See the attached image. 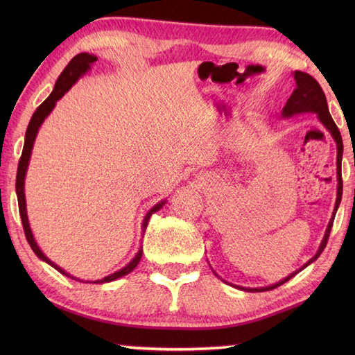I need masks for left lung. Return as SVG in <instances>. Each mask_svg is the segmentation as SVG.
Wrapping results in <instances>:
<instances>
[{
    "instance_id": "8db88e82",
    "label": "left lung",
    "mask_w": 355,
    "mask_h": 355,
    "mask_svg": "<svg viewBox=\"0 0 355 355\" xmlns=\"http://www.w3.org/2000/svg\"><path fill=\"white\" fill-rule=\"evenodd\" d=\"M294 80H296V89H294L293 94L290 96V99L286 101L285 107L282 110V117L284 119H290L296 114H300V112H313V114L318 116L319 122L327 128V131L331 134V137L334 139L336 145H337V198H336V206H334V212L333 216H331V220L328 223V227L325 230V235H323L322 243L319 245V250L315 252V254L313 258L308 261L304 267H300L299 270L293 271L290 276H286L282 281H279L277 284L273 285H268V286H259V288H245V286H238L239 290H244V291H253V293H258V291H268V290H273L276 286L285 284L286 281H290L293 276H296L299 271H302L305 267L310 266L311 262H314L315 259L319 258L320 253L323 252V248L327 247L328 243V238H329V232L333 229V223H334V216L337 214V209L340 206V201H342V192H343V182H342V155H343V141H342V135L340 131H338L337 125L334 123L333 117L329 114V110H328V103H327V97L325 93H323L322 87L319 85V82L315 80L313 76H310L308 73L304 71H294L293 73ZM215 273V271H214Z\"/></svg>"
}]
</instances>
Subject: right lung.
I'll return each mask as SVG.
<instances>
[{"instance_id": "add662e5", "label": "right lung", "mask_w": 355, "mask_h": 355, "mask_svg": "<svg viewBox=\"0 0 355 355\" xmlns=\"http://www.w3.org/2000/svg\"><path fill=\"white\" fill-rule=\"evenodd\" d=\"M97 61V56L94 55H89V53H79V55L74 56L70 64L65 67L64 71L61 73V76L58 78L55 88H53L51 94L45 99L40 107L36 108V111L33 112L32 119H30V123L27 126V131H26V140H24V148H22V154L19 158V163H18V173H17V197H18V206H19V215H21V221H22V227H24V233H26V238L28 241L30 247H32V250L35 252V254L40 258L41 261L47 262L49 266H51L53 268H56L59 273H62L67 277H71L74 281H80V279L71 276L70 273H67L64 268H61L59 266H56L55 262L50 261L47 256L42 253V250L40 248V245L36 244L35 236L32 233V229H30V224H28V216H27V207H26V193H24V180H26V173H27V168H28V162H30V155H32V149H33V143L37 135V131H40V126L42 125V122L50 112L55 108L56 102L61 99V97L69 92V89L76 84L78 79L84 76V74L92 69V65ZM166 200L157 202V205L149 209V212L143 218V224H141V232L143 235H145V230H146V225L149 218L153 216V214L158 212L163 206H164ZM143 238V236H141ZM141 253H143V248L140 247V250L137 252V254L134 256V258L126 263L123 268H120L119 271L112 275L105 276L103 279H97V281H80V282H87V284H105V282H111V281H116V279L126 276L128 273H131V271L137 267V263L141 259Z\"/></svg>"}]
</instances>
